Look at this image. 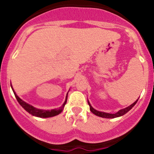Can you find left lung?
<instances>
[{
    "label": "left lung",
    "mask_w": 154,
    "mask_h": 154,
    "mask_svg": "<svg viewBox=\"0 0 154 154\" xmlns=\"http://www.w3.org/2000/svg\"><path fill=\"white\" fill-rule=\"evenodd\" d=\"M138 100H139V99H138ZM138 100H136V101H135L134 103H133V104L130 105V106H129L128 107H127V108H125V109H123L119 110V111L118 112L115 113V114H110V113H106V112H103L97 111V110L94 109L93 108V107L91 106V105H90L89 102H88V105H89L90 110H91V112L93 113V114L96 115V116H99V117L105 118V119H114V118L120 117V116H124V115L126 114V113H127V112L130 111V110L131 109L135 106V104H136V103H137Z\"/></svg>",
    "instance_id": "8db88e82"
}]
</instances>
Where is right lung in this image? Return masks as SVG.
<instances>
[{
  "mask_svg": "<svg viewBox=\"0 0 154 154\" xmlns=\"http://www.w3.org/2000/svg\"><path fill=\"white\" fill-rule=\"evenodd\" d=\"M13 90V89H12ZM14 94H15V97H16L17 100L19 103V104L21 105L24 109L26 110L27 112H28L29 114H31L32 116H36V117H40V118H50V117H53V116H55L59 115L60 113H61V112L63 111V109H64L65 105H66V102H67V97L68 96H66V100H65L64 103L61 107H60L59 109H51V110H42V109H38L35 108L31 105L28 104L26 102L23 101L21 98L18 97V96L15 94V92L13 90Z\"/></svg>",
  "mask_w": 154,
  "mask_h": 154,
  "instance_id": "add662e5",
  "label": "right lung"
}]
</instances>
